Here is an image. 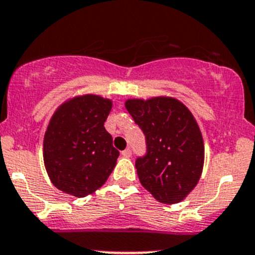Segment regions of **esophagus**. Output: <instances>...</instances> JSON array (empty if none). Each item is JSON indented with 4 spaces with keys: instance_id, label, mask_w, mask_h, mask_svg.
Wrapping results in <instances>:
<instances>
[{
    "instance_id": "34e87169",
    "label": "esophagus",
    "mask_w": 255,
    "mask_h": 255,
    "mask_svg": "<svg viewBox=\"0 0 255 255\" xmlns=\"http://www.w3.org/2000/svg\"><path fill=\"white\" fill-rule=\"evenodd\" d=\"M122 155L124 156V157H131V150H130V148H127V150L123 151Z\"/></svg>"
}]
</instances>
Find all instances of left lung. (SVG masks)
<instances>
[{
    "label": "left lung",
    "mask_w": 255,
    "mask_h": 255,
    "mask_svg": "<svg viewBox=\"0 0 255 255\" xmlns=\"http://www.w3.org/2000/svg\"><path fill=\"white\" fill-rule=\"evenodd\" d=\"M125 108L146 136L147 153L135 163L141 185L161 203L183 201L205 163L203 136L191 110L166 95L128 99Z\"/></svg>",
    "instance_id": "left-lung-1"
}]
</instances>
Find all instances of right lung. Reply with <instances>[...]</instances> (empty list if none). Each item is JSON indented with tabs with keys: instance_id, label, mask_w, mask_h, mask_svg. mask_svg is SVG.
I'll return each mask as SVG.
<instances>
[{
	"instance_id": "obj_1",
	"label": "right lung",
	"mask_w": 255,
	"mask_h": 255,
	"mask_svg": "<svg viewBox=\"0 0 255 255\" xmlns=\"http://www.w3.org/2000/svg\"><path fill=\"white\" fill-rule=\"evenodd\" d=\"M113 100L97 94L69 98L53 113L43 140L48 177L62 192L82 198L107 182L119 151L104 123Z\"/></svg>"
}]
</instances>
